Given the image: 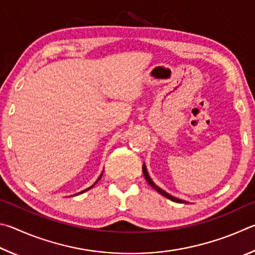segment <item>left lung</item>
<instances>
[{
    "mask_svg": "<svg viewBox=\"0 0 255 255\" xmlns=\"http://www.w3.org/2000/svg\"><path fill=\"white\" fill-rule=\"evenodd\" d=\"M142 171H143V175H144V178H145V180L148 181V184L152 187V188H154L155 190L158 191L159 194H161L162 196H164V197H167L168 199H170V200H172V202H176V203H186L185 200H181V199H178V198H175V197H172L171 195H169L168 193H166V191L164 190H162V189H160L158 186H155L154 185V182L151 180V178L149 177V175H148V171H146V168H145V166H144V163H143V167H142Z\"/></svg>",
    "mask_w": 255,
    "mask_h": 255,
    "instance_id": "8db88e82",
    "label": "left lung"
}]
</instances>
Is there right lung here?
I'll use <instances>...</instances> for the list:
<instances>
[{
  "mask_svg": "<svg viewBox=\"0 0 255 255\" xmlns=\"http://www.w3.org/2000/svg\"><path fill=\"white\" fill-rule=\"evenodd\" d=\"M101 178H102V175L100 176V178H98V179L96 180V182H95V184H94V185H96V184H97V181H98V180H100V179H101ZM94 185H93V186H91V187H89V188H87V189H85V190H83V191H80V193H78V194H83V193H85V191H87V190H89V189H91V188H93V187H94Z\"/></svg>",
  "mask_w": 255,
  "mask_h": 255,
  "instance_id": "right-lung-1",
  "label": "right lung"
}]
</instances>
